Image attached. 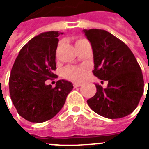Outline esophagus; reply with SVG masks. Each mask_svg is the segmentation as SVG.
<instances>
[{
  "instance_id": "34e87169",
  "label": "esophagus",
  "mask_w": 149,
  "mask_h": 149,
  "mask_svg": "<svg viewBox=\"0 0 149 149\" xmlns=\"http://www.w3.org/2000/svg\"><path fill=\"white\" fill-rule=\"evenodd\" d=\"M80 86H81V83H74L73 84V87L74 88L80 87Z\"/></svg>"
}]
</instances>
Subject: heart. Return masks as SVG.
<instances>
[{
    "label": "heart",
    "instance_id": "obj_1",
    "mask_svg": "<svg viewBox=\"0 0 149 149\" xmlns=\"http://www.w3.org/2000/svg\"><path fill=\"white\" fill-rule=\"evenodd\" d=\"M85 40H78L76 41V46L84 42ZM88 72V68L85 66H68L64 69L63 75L66 79L73 81H81L84 79Z\"/></svg>",
    "mask_w": 149,
    "mask_h": 149
}]
</instances>
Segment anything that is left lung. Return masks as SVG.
I'll return each instance as SVG.
<instances>
[{"instance_id": "left-lung-1", "label": "left lung", "mask_w": 149, "mask_h": 149, "mask_svg": "<svg viewBox=\"0 0 149 149\" xmlns=\"http://www.w3.org/2000/svg\"><path fill=\"white\" fill-rule=\"evenodd\" d=\"M93 52L94 76L108 81L103 88L96 84L97 93L87 103L94 112L109 119L131 114L144 93L141 68L125 43L103 29H84Z\"/></svg>"}]
</instances>
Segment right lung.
<instances>
[{
  "mask_svg": "<svg viewBox=\"0 0 149 149\" xmlns=\"http://www.w3.org/2000/svg\"><path fill=\"white\" fill-rule=\"evenodd\" d=\"M58 31L34 37L21 49L9 77V93L18 114L30 122L41 123L55 116L61 109L71 82L60 80L55 88L45 81L54 78Z\"/></svg>",
  "mask_w": 149,
  "mask_h": 149,
  "instance_id": "right-lung-1",
  "label": "right lung"
}]
</instances>
